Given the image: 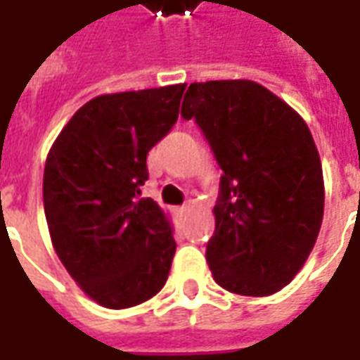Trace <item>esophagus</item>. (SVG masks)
<instances>
[{"instance_id":"34e87169","label":"esophagus","mask_w":360,"mask_h":360,"mask_svg":"<svg viewBox=\"0 0 360 360\" xmlns=\"http://www.w3.org/2000/svg\"><path fill=\"white\" fill-rule=\"evenodd\" d=\"M188 211H190V207H188V205H182V207H176V213H178V215H180V217L186 215Z\"/></svg>"}]
</instances>
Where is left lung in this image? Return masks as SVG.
I'll return each instance as SVG.
<instances>
[{"label": "left lung", "instance_id": "obj_1", "mask_svg": "<svg viewBox=\"0 0 360 360\" xmlns=\"http://www.w3.org/2000/svg\"><path fill=\"white\" fill-rule=\"evenodd\" d=\"M182 116L200 124L223 170L211 275L236 295L269 297L300 271L322 226V162L307 122L248 79L192 83Z\"/></svg>", "mask_w": 360, "mask_h": 360}]
</instances>
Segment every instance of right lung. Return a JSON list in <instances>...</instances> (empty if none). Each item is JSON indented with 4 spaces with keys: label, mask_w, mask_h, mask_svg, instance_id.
<instances>
[{
    "label": "right lung",
    "mask_w": 360,
    "mask_h": 360,
    "mask_svg": "<svg viewBox=\"0 0 360 360\" xmlns=\"http://www.w3.org/2000/svg\"><path fill=\"white\" fill-rule=\"evenodd\" d=\"M186 83L98 94L63 126L46 157L52 246L79 289L112 310L153 298L176 252L170 217L151 198L147 155L178 120Z\"/></svg>",
    "instance_id": "right-lung-1"
}]
</instances>
